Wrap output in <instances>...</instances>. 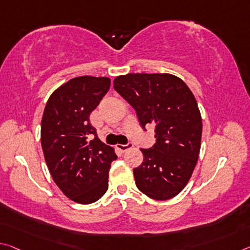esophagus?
Instances as JSON below:
<instances>
[{
  "instance_id": "1",
  "label": "esophagus",
  "mask_w": 250,
  "mask_h": 250,
  "mask_svg": "<svg viewBox=\"0 0 250 250\" xmlns=\"http://www.w3.org/2000/svg\"><path fill=\"white\" fill-rule=\"evenodd\" d=\"M130 148H132V144H128V145H117V149L120 150L122 152H125L126 150H129Z\"/></svg>"
}]
</instances>
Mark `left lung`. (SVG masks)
<instances>
[{
    "label": "left lung",
    "mask_w": 250,
    "mask_h": 250,
    "mask_svg": "<svg viewBox=\"0 0 250 250\" xmlns=\"http://www.w3.org/2000/svg\"><path fill=\"white\" fill-rule=\"evenodd\" d=\"M113 86L144 128L156 126V145L141 149L144 162L133 169L138 189L152 199H171L188 184L199 157L203 120L195 96L170 73L119 75Z\"/></svg>",
    "instance_id": "1"
}]
</instances>
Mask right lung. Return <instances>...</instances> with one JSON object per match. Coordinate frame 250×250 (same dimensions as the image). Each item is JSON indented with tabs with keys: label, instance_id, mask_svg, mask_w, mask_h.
Masks as SVG:
<instances>
[{
	"label": "right lung",
	"instance_id": "1",
	"mask_svg": "<svg viewBox=\"0 0 250 250\" xmlns=\"http://www.w3.org/2000/svg\"><path fill=\"white\" fill-rule=\"evenodd\" d=\"M110 84L106 77L71 79L53 91L43 112L41 146L46 166L58 187L74 203H96L108 190L117 154L99 139L89 118Z\"/></svg>",
	"mask_w": 250,
	"mask_h": 250
}]
</instances>
